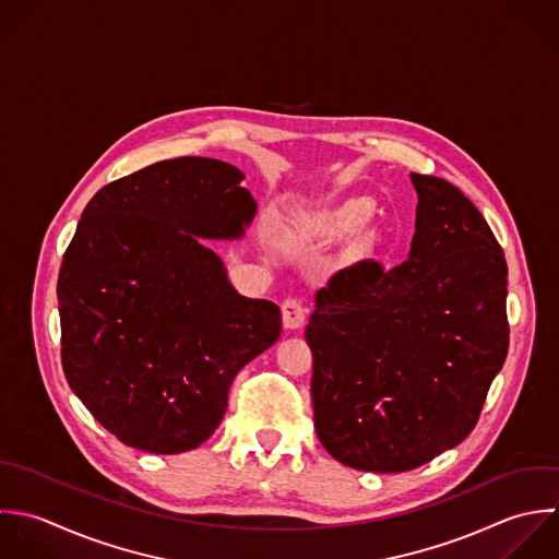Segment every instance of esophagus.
<instances>
[{
  "instance_id": "esophagus-1",
  "label": "esophagus",
  "mask_w": 559,
  "mask_h": 559,
  "mask_svg": "<svg viewBox=\"0 0 559 559\" xmlns=\"http://www.w3.org/2000/svg\"><path fill=\"white\" fill-rule=\"evenodd\" d=\"M281 313H283V326L289 331H296L305 324V307L296 298H287L281 307Z\"/></svg>"
}]
</instances>
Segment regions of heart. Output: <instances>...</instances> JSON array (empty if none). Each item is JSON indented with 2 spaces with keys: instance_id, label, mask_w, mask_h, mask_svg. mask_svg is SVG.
<instances>
[{
  "instance_id": "obj_1",
  "label": "heart",
  "mask_w": 559,
  "mask_h": 559,
  "mask_svg": "<svg viewBox=\"0 0 559 559\" xmlns=\"http://www.w3.org/2000/svg\"><path fill=\"white\" fill-rule=\"evenodd\" d=\"M370 215L372 204L366 198H350L318 213L311 219V226L322 237H350L368 224Z\"/></svg>"
}]
</instances>
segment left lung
<instances>
[{
  "label": "left lung",
  "instance_id": "1",
  "mask_svg": "<svg viewBox=\"0 0 559 559\" xmlns=\"http://www.w3.org/2000/svg\"><path fill=\"white\" fill-rule=\"evenodd\" d=\"M412 185L407 261L337 272L305 331L316 433L366 473L414 471L464 442L510 346L508 263L488 222L442 178Z\"/></svg>",
  "mask_w": 559,
  "mask_h": 559
}]
</instances>
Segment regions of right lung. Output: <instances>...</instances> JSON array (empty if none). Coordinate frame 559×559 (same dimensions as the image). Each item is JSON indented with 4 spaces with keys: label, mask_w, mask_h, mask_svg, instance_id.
<instances>
[{
    "label": "right lung",
    "mask_w": 559,
    "mask_h": 559,
    "mask_svg": "<svg viewBox=\"0 0 559 559\" xmlns=\"http://www.w3.org/2000/svg\"><path fill=\"white\" fill-rule=\"evenodd\" d=\"M224 160L182 156L102 187L58 272L62 370L123 444L176 455L219 427L237 372L281 337L204 239H241L257 202Z\"/></svg>",
    "instance_id": "add662e5"
}]
</instances>
